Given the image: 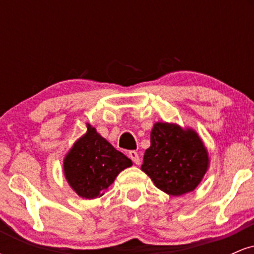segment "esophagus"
Listing matches in <instances>:
<instances>
[{"mask_svg":"<svg viewBox=\"0 0 254 254\" xmlns=\"http://www.w3.org/2000/svg\"><path fill=\"white\" fill-rule=\"evenodd\" d=\"M129 157H130L131 160H132L133 164H136V165L141 164V159H139L138 153H137V151H135V150H130V151H129Z\"/></svg>","mask_w":254,"mask_h":254,"instance_id":"1","label":"esophagus"}]
</instances>
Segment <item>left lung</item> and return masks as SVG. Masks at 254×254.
I'll return each mask as SVG.
<instances>
[{
    "label": "left lung",
    "mask_w": 254,
    "mask_h": 254,
    "mask_svg": "<svg viewBox=\"0 0 254 254\" xmlns=\"http://www.w3.org/2000/svg\"><path fill=\"white\" fill-rule=\"evenodd\" d=\"M208 167V150L193 129L161 122L154 124L141 170L157 189L171 196L193 191Z\"/></svg>",
    "instance_id": "1"
}]
</instances>
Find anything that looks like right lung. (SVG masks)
<instances>
[{
    "instance_id": "1",
    "label": "right lung",
    "mask_w": 254,
    "mask_h": 254,
    "mask_svg": "<svg viewBox=\"0 0 254 254\" xmlns=\"http://www.w3.org/2000/svg\"><path fill=\"white\" fill-rule=\"evenodd\" d=\"M132 165L129 157L118 151L95 127L87 125V132L75 142L64 157L66 182L80 197H101L116 177Z\"/></svg>"
}]
</instances>
